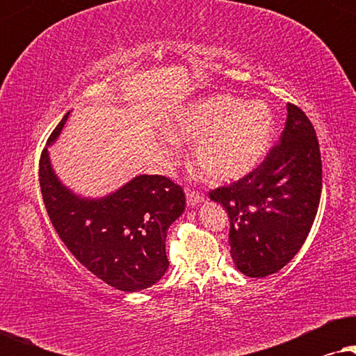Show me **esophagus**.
Segmentation results:
<instances>
[{"label": "esophagus", "instance_id": "obj_1", "mask_svg": "<svg viewBox=\"0 0 356 356\" xmlns=\"http://www.w3.org/2000/svg\"><path fill=\"white\" fill-rule=\"evenodd\" d=\"M204 202V196L196 191H191V189H186V204L188 207H196L199 204Z\"/></svg>", "mask_w": 356, "mask_h": 356}]
</instances>
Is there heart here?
Segmentation results:
<instances>
[{"label": "heart", "instance_id": "b5f03b06", "mask_svg": "<svg viewBox=\"0 0 356 356\" xmlns=\"http://www.w3.org/2000/svg\"><path fill=\"white\" fill-rule=\"evenodd\" d=\"M274 126V113L266 102L245 104L235 95L213 94L179 108L170 120L168 134L181 143L196 140L193 163L204 178L230 183L261 163Z\"/></svg>", "mask_w": 356, "mask_h": 356}]
</instances>
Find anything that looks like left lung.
Returning a JSON list of instances; mask_svg holds the SVG:
<instances>
[{
    "label": "left lung",
    "mask_w": 356,
    "mask_h": 356,
    "mask_svg": "<svg viewBox=\"0 0 356 356\" xmlns=\"http://www.w3.org/2000/svg\"><path fill=\"white\" fill-rule=\"evenodd\" d=\"M280 143L254 172L209 194L230 217V254L246 277L275 274L293 259L318 212L323 165L316 131L286 105Z\"/></svg>",
    "instance_id": "1"
}]
</instances>
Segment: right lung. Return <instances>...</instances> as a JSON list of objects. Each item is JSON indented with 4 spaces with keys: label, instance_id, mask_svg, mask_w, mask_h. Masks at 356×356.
I'll use <instances>...</instances> for the list:
<instances>
[{
    "label": "right lung",
    "instance_id": "1",
    "mask_svg": "<svg viewBox=\"0 0 356 356\" xmlns=\"http://www.w3.org/2000/svg\"><path fill=\"white\" fill-rule=\"evenodd\" d=\"M60 121L40 157V188L48 217L72 256L95 277L121 291L149 289L168 269V227L184 211L183 189L160 175H138L102 197H84L58 178L48 147L55 144L67 116Z\"/></svg>",
    "mask_w": 356,
    "mask_h": 356
}]
</instances>
